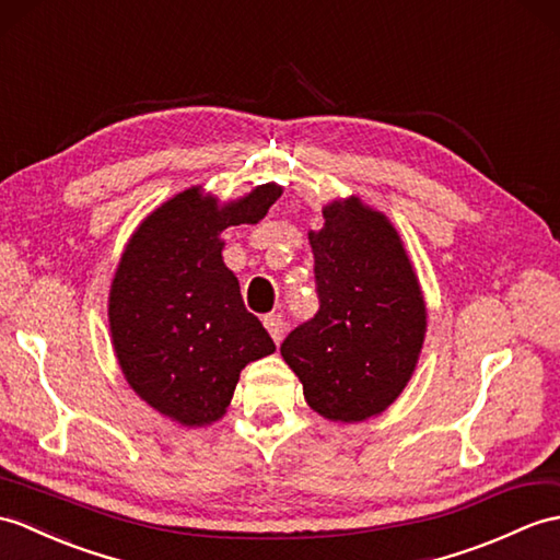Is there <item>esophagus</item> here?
I'll use <instances>...</instances> for the list:
<instances>
[{
	"label": "esophagus",
	"instance_id": "1",
	"mask_svg": "<svg viewBox=\"0 0 560 560\" xmlns=\"http://www.w3.org/2000/svg\"><path fill=\"white\" fill-rule=\"evenodd\" d=\"M265 327H267V331H269V336L271 339H275L277 343L281 341V336H283V329H285V322H283V315H279V312H271V315H265Z\"/></svg>",
	"mask_w": 560,
	"mask_h": 560
}]
</instances>
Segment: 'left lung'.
<instances>
[{"label": "left lung", "mask_w": 560, "mask_h": 560, "mask_svg": "<svg viewBox=\"0 0 560 560\" xmlns=\"http://www.w3.org/2000/svg\"><path fill=\"white\" fill-rule=\"evenodd\" d=\"M317 315L295 327L281 355L322 418L362 422L386 410L418 365L427 312L396 229L358 198L324 207L310 231Z\"/></svg>", "instance_id": "left-lung-1"}]
</instances>
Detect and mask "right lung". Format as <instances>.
Instances as JSON below:
<instances>
[{
  "mask_svg": "<svg viewBox=\"0 0 560 560\" xmlns=\"http://www.w3.org/2000/svg\"><path fill=\"white\" fill-rule=\"evenodd\" d=\"M279 195L265 184L219 207L190 188L154 210L126 245L109 293L114 350L133 392L174 422L219 420L241 370L277 350L245 310L219 233L257 224Z\"/></svg>",
  "mask_w": 560,
  "mask_h": 560,
  "instance_id": "right-lung-1",
  "label": "right lung"
}]
</instances>
